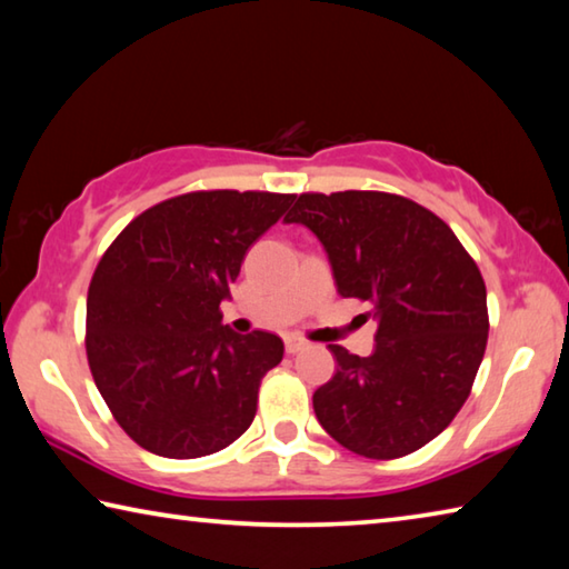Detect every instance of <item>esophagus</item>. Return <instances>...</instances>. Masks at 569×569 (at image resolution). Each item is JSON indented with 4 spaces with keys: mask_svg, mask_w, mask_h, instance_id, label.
<instances>
[{
    "mask_svg": "<svg viewBox=\"0 0 569 569\" xmlns=\"http://www.w3.org/2000/svg\"><path fill=\"white\" fill-rule=\"evenodd\" d=\"M283 343H286V351L288 353H298V351L308 349V341L301 339V336H296V333H288L286 339H283Z\"/></svg>",
    "mask_w": 569,
    "mask_h": 569,
    "instance_id": "1",
    "label": "esophagus"
}]
</instances>
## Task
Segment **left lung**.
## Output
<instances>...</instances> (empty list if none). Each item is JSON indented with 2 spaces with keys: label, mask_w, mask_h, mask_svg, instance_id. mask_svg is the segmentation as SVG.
Listing matches in <instances>:
<instances>
[{
  "label": "left lung",
  "mask_w": 569,
  "mask_h": 569,
  "mask_svg": "<svg viewBox=\"0 0 569 569\" xmlns=\"http://www.w3.org/2000/svg\"><path fill=\"white\" fill-rule=\"evenodd\" d=\"M288 223L321 240L343 298L371 303V356L331 343L336 373L313 393L321 427L353 455L397 459L465 407L487 349V288L445 220L379 190L303 192Z\"/></svg>",
  "instance_id": "8db88e82"
}]
</instances>
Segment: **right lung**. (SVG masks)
<instances>
[{"mask_svg": "<svg viewBox=\"0 0 569 569\" xmlns=\"http://www.w3.org/2000/svg\"><path fill=\"white\" fill-rule=\"evenodd\" d=\"M296 196L198 190L140 213L100 258L88 291V361L134 445L168 459L226 449L256 417L283 359L276 333L240 336L220 301L246 250Z\"/></svg>", "mask_w": 569, "mask_h": 569, "instance_id": "right-lung-1", "label": "right lung"}]
</instances>
